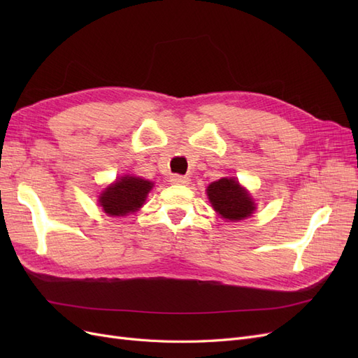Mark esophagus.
Wrapping results in <instances>:
<instances>
[{"label":"esophagus","mask_w":358,"mask_h":358,"mask_svg":"<svg viewBox=\"0 0 358 358\" xmlns=\"http://www.w3.org/2000/svg\"><path fill=\"white\" fill-rule=\"evenodd\" d=\"M170 182L175 183V185H187L189 179L187 176H180V175H171Z\"/></svg>","instance_id":"obj_1"}]
</instances>
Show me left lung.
Wrapping results in <instances>:
<instances>
[{"instance_id":"obj_1","label":"left lung","mask_w":358,"mask_h":358,"mask_svg":"<svg viewBox=\"0 0 358 358\" xmlns=\"http://www.w3.org/2000/svg\"><path fill=\"white\" fill-rule=\"evenodd\" d=\"M208 197L222 218L239 221L251 216L255 206L249 194L236 179L222 178L208 187Z\"/></svg>"}]
</instances>
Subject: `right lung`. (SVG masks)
I'll list each match as a JSON object with an SVG mask.
<instances>
[{"mask_svg":"<svg viewBox=\"0 0 358 358\" xmlns=\"http://www.w3.org/2000/svg\"><path fill=\"white\" fill-rule=\"evenodd\" d=\"M154 183L142 178L124 176L107 187L100 196V206L107 215L124 216L142 208Z\"/></svg>","mask_w":358,"mask_h":358,"instance_id":"1","label":"right lung"}]
</instances>
